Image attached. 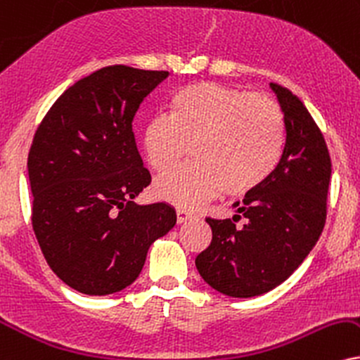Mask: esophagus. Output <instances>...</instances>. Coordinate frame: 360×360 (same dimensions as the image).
<instances>
[{
    "label": "esophagus",
    "instance_id": "34e87169",
    "mask_svg": "<svg viewBox=\"0 0 360 360\" xmlns=\"http://www.w3.org/2000/svg\"><path fill=\"white\" fill-rule=\"evenodd\" d=\"M192 217V212L184 210V208H176V221H179V224H184V221L190 220Z\"/></svg>",
    "mask_w": 360,
    "mask_h": 360
}]
</instances>
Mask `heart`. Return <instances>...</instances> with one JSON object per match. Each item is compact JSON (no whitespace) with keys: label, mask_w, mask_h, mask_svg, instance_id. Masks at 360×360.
Masks as SVG:
<instances>
[{"label":"heart","mask_w":360,"mask_h":360,"mask_svg":"<svg viewBox=\"0 0 360 360\" xmlns=\"http://www.w3.org/2000/svg\"><path fill=\"white\" fill-rule=\"evenodd\" d=\"M285 120L281 106L242 88L193 83L172 95L170 115H155L143 131L148 165L165 173L192 146L193 165L155 181L157 198L193 208L227 192L247 195L281 162Z\"/></svg>","instance_id":"heart-1"}]
</instances>
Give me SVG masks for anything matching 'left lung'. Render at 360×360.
I'll return each mask as SVG.
<instances>
[{
    "label": "left lung",
    "mask_w": 360,
    "mask_h": 360,
    "mask_svg": "<svg viewBox=\"0 0 360 360\" xmlns=\"http://www.w3.org/2000/svg\"><path fill=\"white\" fill-rule=\"evenodd\" d=\"M285 120V145L270 179L233 203V220L208 217L212 242L197 255L202 278L230 297L262 295L287 281L321 237L327 217L330 155L305 105L270 83ZM246 219L242 228L236 221Z\"/></svg>",
    "instance_id": "8db88e82"
}]
</instances>
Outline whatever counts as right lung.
Segmentation results:
<instances>
[{
	"mask_svg": "<svg viewBox=\"0 0 360 360\" xmlns=\"http://www.w3.org/2000/svg\"><path fill=\"white\" fill-rule=\"evenodd\" d=\"M168 72L105 66L58 98L28 153L31 224L58 277L86 295L135 282L146 252L176 221L167 203L136 205L152 181L133 117Z\"/></svg>",
	"mask_w": 360,
	"mask_h": 360,
	"instance_id": "add662e5",
	"label": "right lung"
}]
</instances>
